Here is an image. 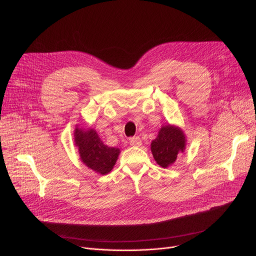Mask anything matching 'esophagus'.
Segmentation results:
<instances>
[{"label":"esophagus","mask_w":256,"mask_h":256,"mask_svg":"<svg viewBox=\"0 0 256 256\" xmlns=\"http://www.w3.org/2000/svg\"><path fill=\"white\" fill-rule=\"evenodd\" d=\"M129 144L132 146H140L142 144V140H140V136H133L129 138Z\"/></svg>","instance_id":"34e87169"}]
</instances>
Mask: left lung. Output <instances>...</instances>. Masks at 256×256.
Returning <instances> with one entry per match:
<instances>
[{
	"label": "left lung",
	"instance_id": "left-lung-1",
	"mask_svg": "<svg viewBox=\"0 0 256 256\" xmlns=\"http://www.w3.org/2000/svg\"><path fill=\"white\" fill-rule=\"evenodd\" d=\"M186 148L184 132L170 125L162 127L158 137L152 142L150 148L154 159L161 167L166 168L175 162L178 154Z\"/></svg>",
	"mask_w": 256,
	"mask_h": 256
}]
</instances>
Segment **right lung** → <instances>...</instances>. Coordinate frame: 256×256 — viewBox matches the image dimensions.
I'll use <instances>...</instances> for the list:
<instances>
[{
  "instance_id": "add662e5",
  "label": "right lung",
  "mask_w": 256,
  "mask_h": 256,
  "mask_svg": "<svg viewBox=\"0 0 256 256\" xmlns=\"http://www.w3.org/2000/svg\"><path fill=\"white\" fill-rule=\"evenodd\" d=\"M74 142L78 148L82 162L92 170L100 173H108L120 154V150L106 146L95 130H74Z\"/></svg>"
}]
</instances>
